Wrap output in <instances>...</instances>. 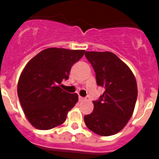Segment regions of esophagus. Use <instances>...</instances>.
I'll use <instances>...</instances> for the list:
<instances>
[{
	"label": "esophagus",
	"mask_w": 159,
	"mask_h": 159,
	"mask_svg": "<svg viewBox=\"0 0 159 159\" xmlns=\"http://www.w3.org/2000/svg\"><path fill=\"white\" fill-rule=\"evenodd\" d=\"M85 100V98H83L82 96H79V101H83V100Z\"/></svg>",
	"instance_id": "1"
}]
</instances>
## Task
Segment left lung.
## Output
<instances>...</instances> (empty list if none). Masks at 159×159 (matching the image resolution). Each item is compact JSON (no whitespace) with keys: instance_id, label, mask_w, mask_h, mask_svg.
<instances>
[{"instance_id":"left-lung-1","label":"left lung","mask_w":159,"mask_h":159,"mask_svg":"<svg viewBox=\"0 0 159 159\" xmlns=\"http://www.w3.org/2000/svg\"><path fill=\"white\" fill-rule=\"evenodd\" d=\"M95 71L98 86L105 89L93 103L92 113L84 116L86 126L99 135L109 136L125 127L137 100L135 77L129 67L111 52H85Z\"/></svg>"}]
</instances>
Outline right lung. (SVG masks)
<instances>
[{"mask_svg": "<svg viewBox=\"0 0 159 159\" xmlns=\"http://www.w3.org/2000/svg\"><path fill=\"white\" fill-rule=\"evenodd\" d=\"M84 52L50 48L27 63L19 76L18 95L25 117L35 128L51 129L66 121L78 95L67 93L60 84L68 80L71 67Z\"/></svg>", "mask_w": 159, "mask_h": 159, "instance_id": "right-lung-1", "label": "right lung"}]
</instances>
